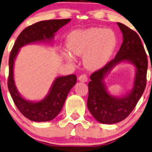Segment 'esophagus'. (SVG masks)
<instances>
[{"label":"esophagus","instance_id":"esophagus-1","mask_svg":"<svg viewBox=\"0 0 152 152\" xmlns=\"http://www.w3.org/2000/svg\"><path fill=\"white\" fill-rule=\"evenodd\" d=\"M79 81H80V82H87V76H86L85 74H83V75H81L79 77Z\"/></svg>","mask_w":152,"mask_h":152}]
</instances>
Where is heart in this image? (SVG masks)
Wrapping results in <instances>:
<instances>
[{"label":"heart","mask_w":152,"mask_h":152,"mask_svg":"<svg viewBox=\"0 0 152 152\" xmlns=\"http://www.w3.org/2000/svg\"><path fill=\"white\" fill-rule=\"evenodd\" d=\"M118 39L112 29L92 27L73 31L67 39L69 52L63 53L67 62H74V56H83V64L90 70H98L107 65L117 48Z\"/></svg>","instance_id":"1"}]
</instances>
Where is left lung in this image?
<instances>
[{
  "instance_id": "left-lung-1",
  "label": "left lung",
  "mask_w": 152,
  "mask_h": 152,
  "mask_svg": "<svg viewBox=\"0 0 152 152\" xmlns=\"http://www.w3.org/2000/svg\"><path fill=\"white\" fill-rule=\"evenodd\" d=\"M123 34V43L115 57L90 76L88 84L87 108L99 123L113 124L124 120L132 113L141 98L146 85L148 59L140 37L135 31L117 23ZM130 63L136 73L133 86L126 95L114 96L108 92L105 79L118 64Z\"/></svg>"
}]
</instances>
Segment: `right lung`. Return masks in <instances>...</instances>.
Segmentation results:
<instances>
[{
  "label": "right lung",
  "mask_w": 152,
  "mask_h": 152,
  "mask_svg": "<svg viewBox=\"0 0 152 152\" xmlns=\"http://www.w3.org/2000/svg\"><path fill=\"white\" fill-rule=\"evenodd\" d=\"M70 21V19L50 20L40 21L27 27L17 38L10 53L9 90L20 112L32 121L45 122L54 119L62 110L67 95L76 85L77 79L74 74L58 76L54 79L44 99L39 101L28 100L23 97L15 85L14 78L15 60L20 49L25 45L36 42L50 43L53 40L55 33Z\"/></svg>",
  "instance_id": "1"
}]
</instances>
